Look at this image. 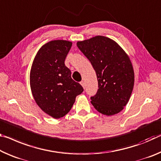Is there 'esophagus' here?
Returning <instances> with one entry per match:
<instances>
[{
    "mask_svg": "<svg viewBox=\"0 0 161 161\" xmlns=\"http://www.w3.org/2000/svg\"><path fill=\"white\" fill-rule=\"evenodd\" d=\"M80 85H81V86H82V87H83L84 89H85V82H84L83 81H81V82H80Z\"/></svg>",
    "mask_w": 161,
    "mask_h": 161,
    "instance_id": "34e87169",
    "label": "esophagus"
}]
</instances>
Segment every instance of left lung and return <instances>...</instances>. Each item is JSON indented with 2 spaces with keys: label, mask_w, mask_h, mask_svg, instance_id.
Listing matches in <instances>:
<instances>
[{
  "label": "left lung",
  "mask_w": 161,
  "mask_h": 161,
  "mask_svg": "<svg viewBox=\"0 0 161 161\" xmlns=\"http://www.w3.org/2000/svg\"><path fill=\"white\" fill-rule=\"evenodd\" d=\"M76 46L90 60L98 80L91 103L99 113L112 116L121 112L130 98L135 73L129 56L113 39L96 36L79 41Z\"/></svg>",
  "instance_id": "1"
}]
</instances>
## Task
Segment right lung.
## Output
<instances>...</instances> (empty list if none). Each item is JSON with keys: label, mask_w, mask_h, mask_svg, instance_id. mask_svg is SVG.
Wrapping results in <instances>:
<instances>
[{"label": "right lung", "mask_w": 161, "mask_h": 161, "mask_svg": "<svg viewBox=\"0 0 161 161\" xmlns=\"http://www.w3.org/2000/svg\"><path fill=\"white\" fill-rule=\"evenodd\" d=\"M71 45L67 40L48 42L38 51L31 68L30 86L36 103L54 119L65 116L84 90L64 64Z\"/></svg>", "instance_id": "add662e5"}]
</instances>
